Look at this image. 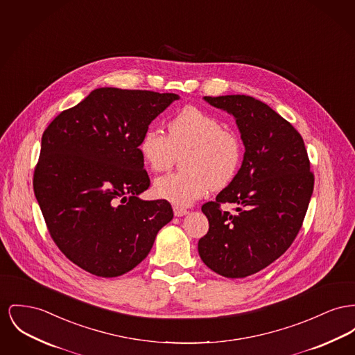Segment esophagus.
I'll use <instances>...</instances> for the list:
<instances>
[{"label": "esophagus", "instance_id": "esophagus-1", "mask_svg": "<svg viewBox=\"0 0 355 355\" xmlns=\"http://www.w3.org/2000/svg\"><path fill=\"white\" fill-rule=\"evenodd\" d=\"M173 210H174V216H177V217H182V216L188 214V210L185 208H181V207H174Z\"/></svg>", "mask_w": 355, "mask_h": 355}]
</instances>
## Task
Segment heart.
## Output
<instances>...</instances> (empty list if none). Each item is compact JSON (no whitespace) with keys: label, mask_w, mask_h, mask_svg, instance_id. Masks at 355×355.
Listing matches in <instances>:
<instances>
[{"label":"heart","mask_w":355,"mask_h":355,"mask_svg":"<svg viewBox=\"0 0 355 355\" xmlns=\"http://www.w3.org/2000/svg\"><path fill=\"white\" fill-rule=\"evenodd\" d=\"M168 134L150 127L139 141V151L153 171L173 165L177 153L188 150L185 171L170 173L154 181V193L177 207H188L211 188L227 187L237 174L243 157L240 138L224 128L214 115L185 107L167 125Z\"/></svg>","instance_id":"obj_1"}]
</instances>
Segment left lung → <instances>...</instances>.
<instances>
[{
    "mask_svg": "<svg viewBox=\"0 0 355 355\" xmlns=\"http://www.w3.org/2000/svg\"><path fill=\"white\" fill-rule=\"evenodd\" d=\"M204 101L234 118L245 151L230 185L201 208L209 230L198 253L211 271L245 277L290 248L313 196V175L303 138L270 105L247 95ZM225 202L236 203L238 213L223 212Z\"/></svg>",
    "mask_w": 355,
    "mask_h": 355,
    "instance_id": "obj_1",
    "label": "left lung"
}]
</instances>
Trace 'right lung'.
Listing matches in <instances>:
<instances>
[{
    "label": "right lung",
    "mask_w": 355,
    "mask_h": 355,
    "mask_svg": "<svg viewBox=\"0 0 355 355\" xmlns=\"http://www.w3.org/2000/svg\"><path fill=\"white\" fill-rule=\"evenodd\" d=\"M177 94L102 87L65 110L42 138L33 189L51 237L84 271L116 277L137 267L173 218L150 187L139 141Z\"/></svg>",
    "instance_id": "right-lung-1"
}]
</instances>
